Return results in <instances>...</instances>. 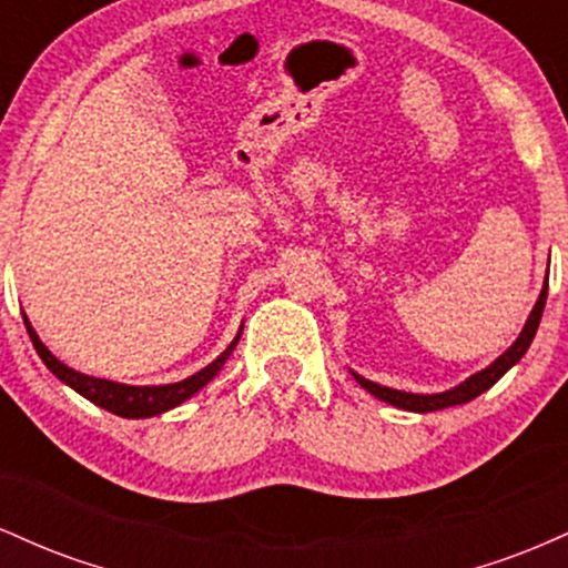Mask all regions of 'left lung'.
<instances>
[{
	"instance_id": "obj_1",
	"label": "left lung",
	"mask_w": 568,
	"mask_h": 568,
	"mask_svg": "<svg viewBox=\"0 0 568 568\" xmlns=\"http://www.w3.org/2000/svg\"><path fill=\"white\" fill-rule=\"evenodd\" d=\"M545 302H547V280L542 285V293H539L537 304H534L529 321H526L524 331H520V336L513 342V347L501 352V355L491 363V366L478 371V374H473L470 379L456 384L454 389H446V393H435V395L400 393V389L382 387V384L363 379V376L355 374V371H352V376H355V382L361 384L363 389H368V393L374 397H379V400L389 403V406H395V408H403V410H416V414H427V410H440V408H448V406H462V403H470L473 397H478L480 393H486L488 387H494V384H497L501 376H505L507 371H510L515 363H518L520 357L526 355V349L531 347L534 334H537V328H539V321H542Z\"/></svg>"
}]
</instances>
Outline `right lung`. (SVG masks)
Masks as SVG:
<instances>
[{
	"label": "right lung",
	"instance_id": "obj_1",
	"mask_svg": "<svg viewBox=\"0 0 568 568\" xmlns=\"http://www.w3.org/2000/svg\"><path fill=\"white\" fill-rule=\"evenodd\" d=\"M23 323H26V331H29L31 344H34L37 355L42 357L44 366L53 371L58 379H61L63 384H69L71 389H77V393H80L82 397H88V400L95 403V406L112 410V414H116V416H125V419H146V416L165 414V410L181 406V403L189 400L194 393H200V389L205 387V384L211 382L221 368H224V363L230 361L232 349L237 347V342H240V334H237L230 347L221 352L211 366L197 371V374H192L184 382L158 384V387H133V384L95 379V376L80 374V371L63 366L53 352L39 342L37 331L31 328L29 317L26 315H23Z\"/></svg>",
	"mask_w": 568,
	"mask_h": 568
}]
</instances>
